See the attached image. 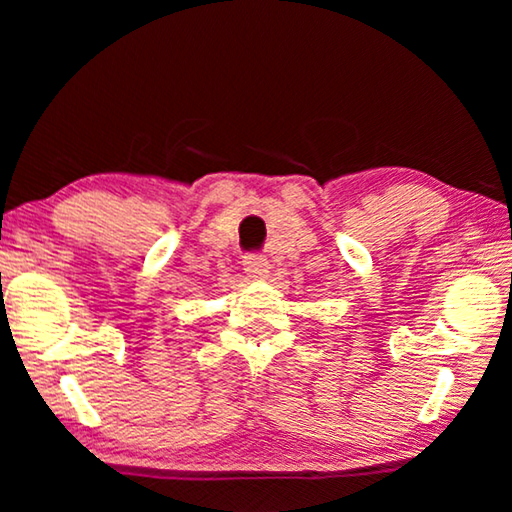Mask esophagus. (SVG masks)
Segmentation results:
<instances>
[{
  "mask_svg": "<svg viewBox=\"0 0 512 512\" xmlns=\"http://www.w3.org/2000/svg\"><path fill=\"white\" fill-rule=\"evenodd\" d=\"M268 268H271V264H268L262 255H246L244 257V271L250 277H264L268 273Z\"/></svg>",
  "mask_w": 512,
  "mask_h": 512,
  "instance_id": "obj_1",
  "label": "esophagus"
}]
</instances>
